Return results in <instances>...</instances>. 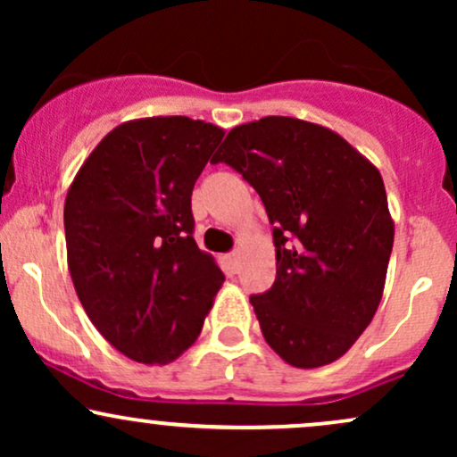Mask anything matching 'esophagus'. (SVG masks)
I'll use <instances>...</instances> for the list:
<instances>
[{
  "label": "esophagus",
  "mask_w": 457,
  "mask_h": 457,
  "mask_svg": "<svg viewBox=\"0 0 457 457\" xmlns=\"http://www.w3.org/2000/svg\"><path fill=\"white\" fill-rule=\"evenodd\" d=\"M238 266H240V253H228L225 255V269H228L229 272H236L238 270Z\"/></svg>",
  "instance_id": "esophagus-1"
}]
</instances>
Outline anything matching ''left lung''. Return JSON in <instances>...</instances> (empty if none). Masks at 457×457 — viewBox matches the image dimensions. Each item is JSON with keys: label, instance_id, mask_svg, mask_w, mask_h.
Returning a JSON list of instances; mask_svg holds the SVG:
<instances>
[{"label": "left lung", "instance_id": "1", "mask_svg": "<svg viewBox=\"0 0 457 457\" xmlns=\"http://www.w3.org/2000/svg\"><path fill=\"white\" fill-rule=\"evenodd\" d=\"M211 162L243 174L275 225V283L249 298L266 344L301 370L337 361L385 290L395 225L380 171L335 130L287 115L232 129Z\"/></svg>", "mask_w": 457, "mask_h": 457}]
</instances>
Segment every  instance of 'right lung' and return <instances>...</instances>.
Returning <instances> with one entry per match:
<instances>
[{
  "label": "right lung",
  "instance_id": "add662e5",
  "mask_svg": "<svg viewBox=\"0 0 457 457\" xmlns=\"http://www.w3.org/2000/svg\"><path fill=\"white\" fill-rule=\"evenodd\" d=\"M225 130L185 115L122 122L64 204L79 301L118 353L167 365L191 348L225 277L193 238L191 193Z\"/></svg>",
  "mask_w": 457,
  "mask_h": 457
}]
</instances>
